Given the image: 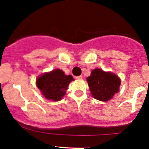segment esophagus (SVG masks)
<instances>
[{"mask_svg":"<svg viewBox=\"0 0 149 149\" xmlns=\"http://www.w3.org/2000/svg\"><path fill=\"white\" fill-rule=\"evenodd\" d=\"M77 80H81L82 79V76H76V78H75Z\"/></svg>","mask_w":149,"mask_h":149,"instance_id":"34e87169","label":"esophagus"}]
</instances>
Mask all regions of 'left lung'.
<instances>
[{
	"instance_id": "left-lung-1",
	"label": "left lung",
	"mask_w": 149,
	"mask_h": 149,
	"mask_svg": "<svg viewBox=\"0 0 149 149\" xmlns=\"http://www.w3.org/2000/svg\"><path fill=\"white\" fill-rule=\"evenodd\" d=\"M87 81L92 95L101 101L111 99L118 93L120 84V80L116 75L98 68L92 70Z\"/></svg>"
}]
</instances>
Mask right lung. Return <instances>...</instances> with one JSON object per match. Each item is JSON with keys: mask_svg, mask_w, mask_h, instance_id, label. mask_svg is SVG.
I'll list each match as a JSON object with an SVG mask.
<instances>
[{"mask_svg": "<svg viewBox=\"0 0 149 149\" xmlns=\"http://www.w3.org/2000/svg\"><path fill=\"white\" fill-rule=\"evenodd\" d=\"M73 79L70 75L66 76L63 70L56 69L38 78L36 85L45 98L57 101L65 95V91Z\"/></svg>", "mask_w": 149, "mask_h": 149, "instance_id": "1", "label": "right lung"}]
</instances>
